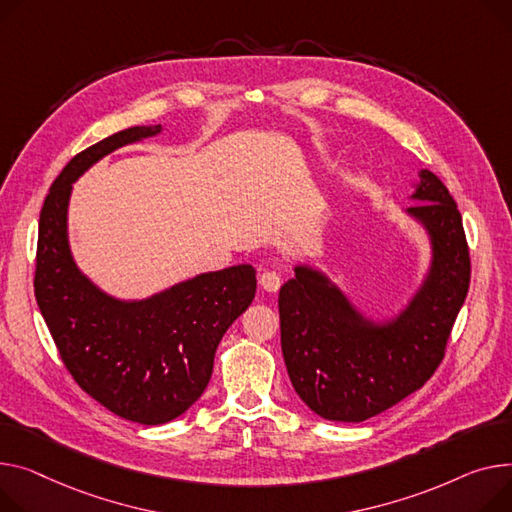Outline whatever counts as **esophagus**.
Listing matches in <instances>:
<instances>
[{
  "mask_svg": "<svg viewBox=\"0 0 512 512\" xmlns=\"http://www.w3.org/2000/svg\"><path fill=\"white\" fill-rule=\"evenodd\" d=\"M259 284L265 292H278L282 286V276L274 269H265L263 274L259 276Z\"/></svg>",
  "mask_w": 512,
  "mask_h": 512,
  "instance_id": "obj_1",
  "label": "esophagus"
}]
</instances>
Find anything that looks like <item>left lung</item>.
I'll return each instance as SVG.
<instances>
[{
    "label": "left lung",
    "mask_w": 512,
    "mask_h": 512,
    "mask_svg": "<svg viewBox=\"0 0 512 512\" xmlns=\"http://www.w3.org/2000/svg\"><path fill=\"white\" fill-rule=\"evenodd\" d=\"M405 212L426 228L428 276L389 323L364 319L321 271L298 265L280 290L282 354L298 397L333 422H364L418 391L445 358L471 278L457 203L442 181L420 170Z\"/></svg>",
    "instance_id": "8db88e82"
}]
</instances>
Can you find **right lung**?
Returning <instances> with one entry per match:
<instances>
[{"mask_svg":"<svg viewBox=\"0 0 512 512\" xmlns=\"http://www.w3.org/2000/svg\"><path fill=\"white\" fill-rule=\"evenodd\" d=\"M160 129H123L65 164L43 203L34 271V296L74 381L109 412L146 426L179 418L201 397L222 335L257 288L255 269L234 265L127 302L98 290L74 263L72 183L102 156Z\"/></svg>","mask_w":512,"mask_h":512,"instance_id":"add662e5","label":"right lung"}]
</instances>
